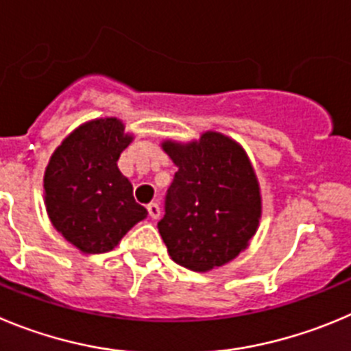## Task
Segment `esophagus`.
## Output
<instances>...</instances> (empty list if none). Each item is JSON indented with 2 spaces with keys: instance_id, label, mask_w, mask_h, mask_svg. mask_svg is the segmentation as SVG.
I'll use <instances>...</instances> for the list:
<instances>
[{
  "instance_id": "34e87169",
  "label": "esophagus",
  "mask_w": 351,
  "mask_h": 351,
  "mask_svg": "<svg viewBox=\"0 0 351 351\" xmlns=\"http://www.w3.org/2000/svg\"><path fill=\"white\" fill-rule=\"evenodd\" d=\"M147 211H149V216L150 218H154V220L160 216V208L157 202H150V204H147Z\"/></svg>"
}]
</instances>
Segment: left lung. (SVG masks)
Returning <instances> with one entry per match:
<instances>
[{
    "label": "left lung",
    "mask_w": 351,
    "mask_h": 351,
    "mask_svg": "<svg viewBox=\"0 0 351 351\" xmlns=\"http://www.w3.org/2000/svg\"><path fill=\"white\" fill-rule=\"evenodd\" d=\"M178 168L157 223L175 263L194 271L223 267L250 245L261 220V191L241 143L218 131L162 140Z\"/></svg>",
    "instance_id": "obj_1"
}]
</instances>
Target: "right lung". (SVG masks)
<instances>
[{
    "label": "right lung",
    "instance_id": "right-lung-1",
    "mask_svg": "<svg viewBox=\"0 0 351 351\" xmlns=\"http://www.w3.org/2000/svg\"><path fill=\"white\" fill-rule=\"evenodd\" d=\"M133 138L121 119L98 117L69 133L48 160L43 178L47 213L62 237L83 253L112 251L147 218L117 168Z\"/></svg>",
    "mask_w": 351,
    "mask_h": 351
}]
</instances>
